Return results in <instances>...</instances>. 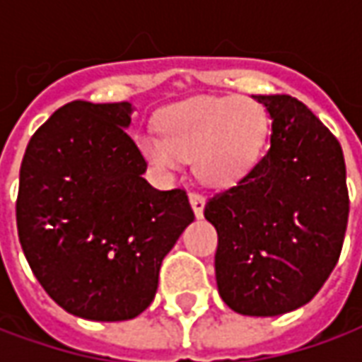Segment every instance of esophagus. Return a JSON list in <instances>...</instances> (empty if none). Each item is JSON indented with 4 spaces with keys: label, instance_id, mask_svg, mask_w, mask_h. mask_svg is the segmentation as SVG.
Instances as JSON below:
<instances>
[{
    "label": "esophagus",
    "instance_id": "1",
    "mask_svg": "<svg viewBox=\"0 0 362 362\" xmlns=\"http://www.w3.org/2000/svg\"><path fill=\"white\" fill-rule=\"evenodd\" d=\"M189 205H192V209H194V213H196L197 219H199V217H204V207H205L204 196H199V194H196V192H192V194H189Z\"/></svg>",
    "mask_w": 362,
    "mask_h": 362
}]
</instances>
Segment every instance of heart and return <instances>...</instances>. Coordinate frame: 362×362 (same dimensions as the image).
<instances>
[{
	"instance_id": "1",
	"label": "heart",
	"mask_w": 362,
	"mask_h": 362,
	"mask_svg": "<svg viewBox=\"0 0 362 362\" xmlns=\"http://www.w3.org/2000/svg\"><path fill=\"white\" fill-rule=\"evenodd\" d=\"M158 135L137 139L145 163L158 174H173L192 158L202 182L235 186L248 176L266 149L269 116L248 96H189L168 104L157 116Z\"/></svg>"
}]
</instances>
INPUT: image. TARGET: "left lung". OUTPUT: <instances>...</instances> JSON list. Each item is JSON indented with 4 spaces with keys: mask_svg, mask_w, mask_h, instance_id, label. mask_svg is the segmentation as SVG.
Wrapping results in <instances>:
<instances>
[{
    "mask_svg": "<svg viewBox=\"0 0 362 362\" xmlns=\"http://www.w3.org/2000/svg\"><path fill=\"white\" fill-rule=\"evenodd\" d=\"M272 118L269 149L248 176L213 196L221 298L244 316L310 303L341 254L349 194L339 141L300 100L254 95Z\"/></svg>",
    "mask_w": 362,
    "mask_h": 362,
    "instance_id": "8db88e82",
    "label": "left lung"
}]
</instances>
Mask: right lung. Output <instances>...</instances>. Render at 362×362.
<instances>
[{"label":"right lung","instance_id":"obj_1","mask_svg":"<svg viewBox=\"0 0 362 362\" xmlns=\"http://www.w3.org/2000/svg\"><path fill=\"white\" fill-rule=\"evenodd\" d=\"M129 103L62 106L23 157L17 228L38 283L74 316L122 322L155 298L158 269L194 221L184 189L160 192L127 135Z\"/></svg>","mask_w":362,"mask_h":362}]
</instances>
